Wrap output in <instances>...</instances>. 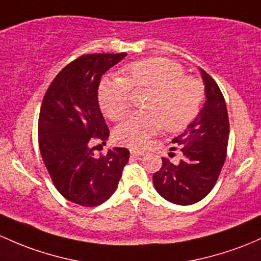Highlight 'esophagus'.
<instances>
[{"label": "esophagus", "instance_id": "1", "mask_svg": "<svg viewBox=\"0 0 261 261\" xmlns=\"http://www.w3.org/2000/svg\"><path fill=\"white\" fill-rule=\"evenodd\" d=\"M130 153L131 156H134V158H139V156L144 155V152L139 151V150H130Z\"/></svg>", "mask_w": 261, "mask_h": 261}]
</instances>
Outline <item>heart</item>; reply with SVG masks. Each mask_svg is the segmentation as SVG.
<instances>
[{
  "label": "heart",
  "instance_id": "obj_1",
  "mask_svg": "<svg viewBox=\"0 0 261 261\" xmlns=\"http://www.w3.org/2000/svg\"><path fill=\"white\" fill-rule=\"evenodd\" d=\"M122 77H106L98 86V102L110 120H121L130 108L131 87L149 90L146 114H134L115 128L117 142L141 149L161 127L180 131L195 120L204 100V87L186 77L179 64L166 59H147L123 68Z\"/></svg>",
  "mask_w": 261,
  "mask_h": 261
}]
</instances>
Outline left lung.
I'll return each instance as SVG.
<instances>
[{
	"instance_id": "left-lung-1",
	"label": "left lung",
	"mask_w": 261,
	"mask_h": 261,
	"mask_svg": "<svg viewBox=\"0 0 261 261\" xmlns=\"http://www.w3.org/2000/svg\"><path fill=\"white\" fill-rule=\"evenodd\" d=\"M199 70L206 101L195 120L172 139L182 155L181 160L174 164L163 158V166L152 176L156 191L177 205H191L204 199L215 185L226 158V103L218 84L204 70Z\"/></svg>"
}]
</instances>
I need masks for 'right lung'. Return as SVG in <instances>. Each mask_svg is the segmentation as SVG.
<instances>
[{"label":"right lung","mask_w":261,"mask_h":261,"mask_svg":"<svg viewBox=\"0 0 261 261\" xmlns=\"http://www.w3.org/2000/svg\"><path fill=\"white\" fill-rule=\"evenodd\" d=\"M126 56L84 55L62 68L46 91L38 117V144L55 188L81 206L105 202L119 185L130 151L112 147L95 156L91 140L106 144L109 127L97 90L101 76Z\"/></svg>","instance_id":"right-lung-1"}]
</instances>
